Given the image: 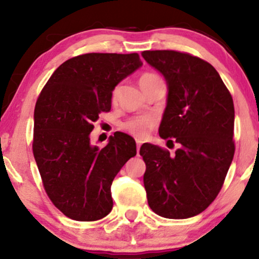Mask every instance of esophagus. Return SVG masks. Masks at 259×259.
<instances>
[{
    "instance_id": "34e87169",
    "label": "esophagus",
    "mask_w": 259,
    "mask_h": 259,
    "mask_svg": "<svg viewBox=\"0 0 259 259\" xmlns=\"http://www.w3.org/2000/svg\"><path fill=\"white\" fill-rule=\"evenodd\" d=\"M136 144H138V148H136V150H138V156H139V153H140V147H141L142 141H140V140H138V141H136Z\"/></svg>"
}]
</instances>
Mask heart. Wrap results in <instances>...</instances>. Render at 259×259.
<instances>
[{"instance_id":"heart-1","label":"heart","mask_w":259,"mask_h":259,"mask_svg":"<svg viewBox=\"0 0 259 259\" xmlns=\"http://www.w3.org/2000/svg\"><path fill=\"white\" fill-rule=\"evenodd\" d=\"M157 79L159 78L156 74L145 73L144 75H141V78H140V84ZM117 92L118 90L113 91V100H115V97H117ZM154 124H156V119H154L153 117H151V115H144V117H136L127 120L126 123H124L123 127L126 132L132 134V135L136 136V138L144 139L148 135V133L151 132V129L154 126Z\"/></svg>"}]
</instances>
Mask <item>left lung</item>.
<instances>
[{"label": "left lung", "mask_w": 259, "mask_h": 259, "mask_svg": "<svg viewBox=\"0 0 259 259\" xmlns=\"http://www.w3.org/2000/svg\"><path fill=\"white\" fill-rule=\"evenodd\" d=\"M141 56L167 81L159 136L179 144L175 156L152 144L140 148L148 206L164 218H191L214 201L233 162V97L203 59L177 51Z\"/></svg>", "instance_id": "obj_1"}]
</instances>
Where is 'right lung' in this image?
<instances>
[{
  "instance_id": "obj_1",
  "label": "right lung",
  "mask_w": 259,
  "mask_h": 259,
  "mask_svg": "<svg viewBox=\"0 0 259 259\" xmlns=\"http://www.w3.org/2000/svg\"><path fill=\"white\" fill-rule=\"evenodd\" d=\"M142 65L138 53H88L62 63L38 96L32 152L50 200L68 218L99 221L113 208L111 186L132 157V136L115 133L103 148L90 134L112 92Z\"/></svg>"
}]
</instances>
